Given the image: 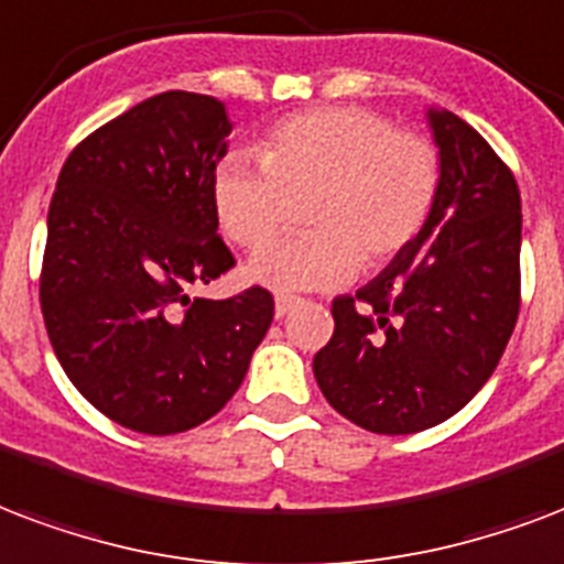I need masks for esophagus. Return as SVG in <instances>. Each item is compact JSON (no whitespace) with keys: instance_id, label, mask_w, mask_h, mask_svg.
<instances>
[{"instance_id":"1","label":"esophagus","mask_w":564,"mask_h":564,"mask_svg":"<svg viewBox=\"0 0 564 564\" xmlns=\"http://www.w3.org/2000/svg\"><path fill=\"white\" fill-rule=\"evenodd\" d=\"M299 304H301V299H295V295H278V299H274V316H278V319H283V316H286L292 307H299Z\"/></svg>"}]
</instances>
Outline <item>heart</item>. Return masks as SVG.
I'll return each mask as SVG.
<instances>
[{
  "instance_id": "b5f03b06",
  "label": "heart",
  "mask_w": 564,
  "mask_h": 564,
  "mask_svg": "<svg viewBox=\"0 0 564 564\" xmlns=\"http://www.w3.org/2000/svg\"><path fill=\"white\" fill-rule=\"evenodd\" d=\"M444 183L441 150L367 109H311L278 120L251 153L213 171V209L239 248H262L290 196L311 194V235L288 237L248 263L274 292L337 290L360 263L381 269L420 239Z\"/></svg>"
}]
</instances>
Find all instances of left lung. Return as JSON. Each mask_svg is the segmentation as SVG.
<instances>
[{
  "instance_id": "left-lung-1",
  "label": "left lung",
  "mask_w": 564,
  "mask_h": 564,
  "mask_svg": "<svg viewBox=\"0 0 564 564\" xmlns=\"http://www.w3.org/2000/svg\"><path fill=\"white\" fill-rule=\"evenodd\" d=\"M444 162L435 213L405 253L330 304L313 376L334 411L376 435H414L470 402L521 311V192L458 115L429 109Z\"/></svg>"
}]
</instances>
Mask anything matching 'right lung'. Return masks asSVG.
Returning <instances> with one entry per match:
<instances>
[{
    "label": "right lung",
    "instance_id": "add662e5",
    "mask_svg": "<svg viewBox=\"0 0 564 564\" xmlns=\"http://www.w3.org/2000/svg\"><path fill=\"white\" fill-rule=\"evenodd\" d=\"M230 129L215 97L156 94L76 144L55 183L46 334L82 397L141 435H177L218 414L272 325L263 286L188 295L236 263L213 209Z\"/></svg>",
    "mask_w": 564,
    "mask_h": 564
}]
</instances>
